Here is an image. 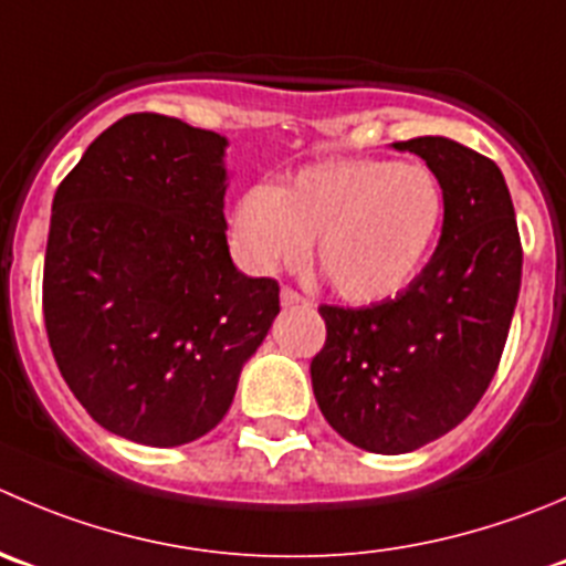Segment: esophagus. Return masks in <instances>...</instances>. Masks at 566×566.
Returning a JSON list of instances; mask_svg holds the SVG:
<instances>
[{"label": "esophagus", "mask_w": 566, "mask_h": 566, "mask_svg": "<svg viewBox=\"0 0 566 566\" xmlns=\"http://www.w3.org/2000/svg\"><path fill=\"white\" fill-rule=\"evenodd\" d=\"M282 304H284V306H298V304L310 306V298H304V295H301L298 290L282 287Z\"/></svg>", "instance_id": "esophagus-1"}]
</instances>
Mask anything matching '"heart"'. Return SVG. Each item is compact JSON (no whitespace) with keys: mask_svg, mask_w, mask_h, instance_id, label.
<instances>
[{"mask_svg":"<svg viewBox=\"0 0 566 566\" xmlns=\"http://www.w3.org/2000/svg\"><path fill=\"white\" fill-rule=\"evenodd\" d=\"M446 218L431 168L354 157L301 168L287 185L245 190L232 212L240 256L271 273L304 260L310 240L334 293L373 304L400 293L429 260Z\"/></svg>","mask_w":566,"mask_h":566,"instance_id":"heart-1","label":"heart"}]
</instances>
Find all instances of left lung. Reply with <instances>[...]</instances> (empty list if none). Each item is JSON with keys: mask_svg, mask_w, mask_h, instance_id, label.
I'll return each mask as SVG.
<instances>
[{"mask_svg": "<svg viewBox=\"0 0 566 566\" xmlns=\"http://www.w3.org/2000/svg\"><path fill=\"white\" fill-rule=\"evenodd\" d=\"M446 193L434 256L395 298L332 306L312 389L334 431L370 453H409L440 440L490 387L517 306L523 243L512 196L490 157L448 140L411 137Z\"/></svg>", "mask_w": 566, "mask_h": 566, "instance_id": "left-lung-1", "label": "left lung"}]
</instances>
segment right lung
I'll return each mask as SVG.
<instances>
[{"label":"right lung","mask_w":566,"mask_h":566,"mask_svg":"<svg viewBox=\"0 0 566 566\" xmlns=\"http://www.w3.org/2000/svg\"><path fill=\"white\" fill-rule=\"evenodd\" d=\"M223 140L132 113L60 182L43 260L54 361L87 415L140 446L216 429L279 315L276 279L232 265Z\"/></svg>","instance_id":"1"}]
</instances>
